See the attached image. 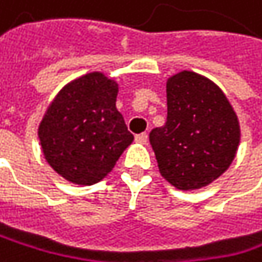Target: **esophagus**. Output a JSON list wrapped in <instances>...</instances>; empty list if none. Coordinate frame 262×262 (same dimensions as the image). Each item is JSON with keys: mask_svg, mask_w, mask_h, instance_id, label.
Wrapping results in <instances>:
<instances>
[{"mask_svg": "<svg viewBox=\"0 0 262 262\" xmlns=\"http://www.w3.org/2000/svg\"><path fill=\"white\" fill-rule=\"evenodd\" d=\"M136 142H137V143H146V142H148V134H146V133L137 134V136H136Z\"/></svg>", "mask_w": 262, "mask_h": 262, "instance_id": "1", "label": "esophagus"}]
</instances>
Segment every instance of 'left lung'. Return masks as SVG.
I'll use <instances>...</instances> for the list:
<instances>
[{
    "label": "left lung",
    "instance_id": "8db88e82",
    "mask_svg": "<svg viewBox=\"0 0 262 262\" xmlns=\"http://www.w3.org/2000/svg\"><path fill=\"white\" fill-rule=\"evenodd\" d=\"M167 106L165 125L149 133L160 174L179 190L211 184L239 145L233 108L213 81L190 71L168 78Z\"/></svg>",
    "mask_w": 262,
    "mask_h": 262
}]
</instances>
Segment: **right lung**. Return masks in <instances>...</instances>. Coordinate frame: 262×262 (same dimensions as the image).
<instances>
[{"label": "right lung", "instance_id": "obj_1", "mask_svg": "<svg viewBox=\"0 0 262 262\" xmlns=\"http://www.w3.org/2000/svg\"><path fill=\"white\" fill-rule=\"evenodd\" d=\"M117 83L100 72L66 84L40 123L38 136L49 165L78 185L102 181L133 142L116 108Z\"/></svg>", "mask_w": 262, "mask_h": 262}]
</instances>
